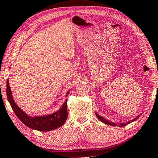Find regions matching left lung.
Masks as SVG:
<instances>
[{"label":"left lung","instance_id":"8db88e82","mask_svg":"<svg viewBox=\"0 0 158 158\" xmlns=\"http://www.w3.org/2000/svg\"><path fill=\"white\" fill-rule=\"evenodd\" d=\"M95 114H96V116H97V118H98V119H99V120H100L101 122H102V123H104V124H110V125H112V126H119V127H124V126L127 125V124H129L130 123H132V122H134V121L136 120V119H137V118H138V117H139V116H140V114L138 115V116H137V117H135V119H132V120H130V122H128V123H119V124H116V123H112V122H111V121H109L108 119H105V118H104L103 117H102V116H100V115H99L98 114H97V112H95Z\"/></svg>","mask_w":158,"mask_h":158}]
</instances>
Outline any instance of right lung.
I'll list each match as a JSON object with an SVG mask.
<instances>
[{
  "label": "right lung",
  "instance_id": "obj_1",
  "mask_svg": "<svg viewBox=\"0 0 158 158\" xmlns=\"http://www.w3.org/2000/svg\"><path fill=\"white\" fill-rule=\"evenodd\" d=\"M69 91L66 94V96L69 94ZM6 94H7L8 100L18 118L25 125L33 130L42 131V132H48V131L55 130V129L63 125L67 119L68 112L67 109H66V103H67L66 99L61 107L60 108V110L53 114L43 115V116L30 117L26 114L15 103L12 96L8 79L6 82Z\"/></svg>",
  "mask_w": 158,
  "mask_h": 158
}]
</instances>
